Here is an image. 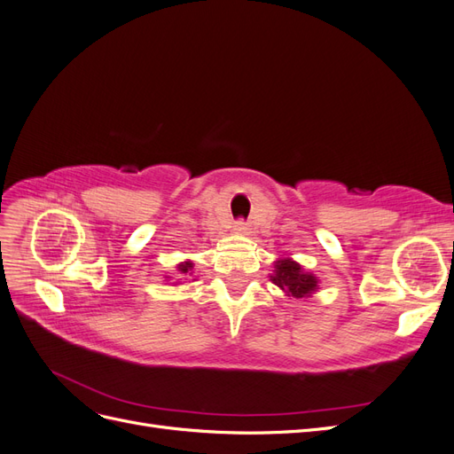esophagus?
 Here are the masks:
<instances>
[{"label":"esophagus","mask_w":454,"mask_h":454,"mask_svg":"<svg viewBox=\"0 0 454 454\" xmlns=\"http://www.w3.org/2000/svg\"><path fill=\"white\" fill-rule=\"evenodd\" d=\"M235 231L239 232V235H250V227H248V223H244V222H239L235 225Z\"/></svg>","instance_id":"1"}]
</instances>
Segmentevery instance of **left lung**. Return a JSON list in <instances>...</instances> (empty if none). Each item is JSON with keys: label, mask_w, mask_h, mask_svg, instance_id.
<instances>
[{"label": "left lung", "mask_w": 454, "mask_h": 454, "mask_svg": "<svg viewBox=\"0 0 454 454\" xmlns=\"http://www.w3.org/2000/svg\"><path fill=\"white\" fill-rule=\"evenodd\" d=\"M272 265L274 270L270 274V282L274 286H278L287 297L307 299L320 290L318 277L309 272L301 263H297L294 257H278Z\"/></svg>", "instance_id": "left-lung-1"}]
</instances>
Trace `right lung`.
<instances>
[{
	"label": "right lung",
	"mask_w": 454,
	"mask_h": 454,
	"mask_svg": "<svg viewBox=\"0 0 454 454\" xmlns=\"http://www.w3.org/2000/svg\"><path fill=\"white\" fill-rule=\"evenodd\" d=\"M193 267H195V263L191 259H185V261H182V263H177L176 265V270H177V280H189L191 277H193ZM167 280H170V277H164ZM195 280V278H193ZM180 282H174V286H177Z\"/></svg>",
	"instance_id": "add662e5"
}]
</instances>
